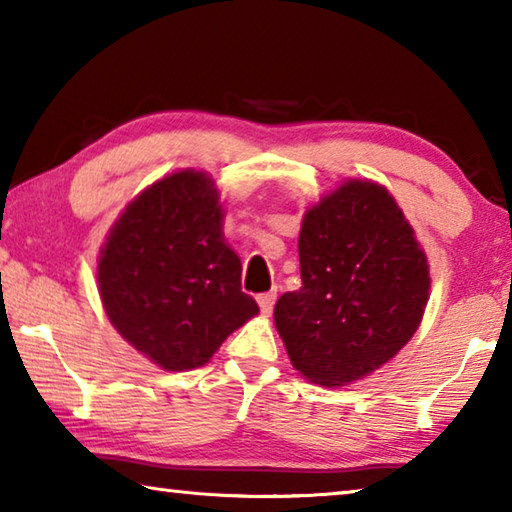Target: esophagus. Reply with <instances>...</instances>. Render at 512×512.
Listing matches in <instances>:
<instances>
[{
    "label": "esophagus",
    "instance_id": "1",
    "mask_svg": "<svg viewBox=\"0 0 512 512\" xmlns=\"http://www.w3.org/2000/svg\"><path fill=\"white\" fill-rule=\"evenodd\" d=\"M275 298H277V293H275V291L262 293V296L257 298V305H259V309H262V314H264V316H268V314H271V311H273Z\"/></svg>",
    "mask_w": 512,
    "mask_h": 512
}]
</instances>
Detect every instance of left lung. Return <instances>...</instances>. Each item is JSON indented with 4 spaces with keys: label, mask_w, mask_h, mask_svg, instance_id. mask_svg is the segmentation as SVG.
Wrapping results in <instances>:
<instances>
[{
    "label": "left lung",
    "mask_w": 512,
    "mask_h": 512,
    "mask_svg": "<svg viewBox=\"0 0 512 512\" xmlns=\"http://www.w3.org/2000/svg\"><path fill=\"white\" fill-rule=\"evenodd\" d=\"M298 291L273 318L289 359L320 386L368 377L411 341L427 309V255L384 185L350 178L302 216Z\"/></svg>",
    "instance_id": "left-lung-1"
}]
</instances>
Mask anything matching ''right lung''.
<instances>
[{
	"mask_svg": "<svg viewBox=\"0 0 512 512\" xmlns=\"http://www.w3.org/2000/svg\"><path fill=\"white\" fill-rule=\"evenodd\" d=\"M97 282L121 339L169 372L205 366L259 314L223 239L219 189L196 169L155 180L124 207L101 246Z\"/></svg>",
	"mask_w": 512,
	"mask_h": 512,
	"instance_id": "obj_1",
	"label": "right lung"
}]
</instances>
